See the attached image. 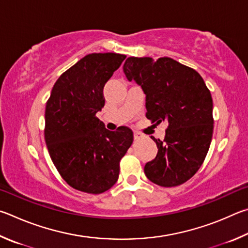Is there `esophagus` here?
I'll list each match as a JSON object with an SVG mask.
<instances>
[{
  "instance_id": "34e87169",
  "label": "esophagus",
  "mask_w": 248,
  "mask_h": 248,
  "mask_svg": "<svg viewBox=\"0 0 248 248\" xmlns=\"http://www.w3.org/2000/svg\"><path fill=\"white\" fill-rule=\"evenodd\" d=\"M142 136L140 135V133H134V138H135V140H140V138H141Z\"/></svg>"
}]
</instances>
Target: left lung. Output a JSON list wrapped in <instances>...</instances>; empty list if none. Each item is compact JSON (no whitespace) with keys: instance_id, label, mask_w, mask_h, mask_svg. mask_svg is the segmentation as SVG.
Returning a JSON list of instances; mask_svg holds the SVG:
<instances>
[{"instance_id":"1","label":"left lung","mask_w":248,"mask_h":248,"mask_svg":"<svg viewBox=\"0 0 248 248\" xmlns=\"http://www.w3.org/2000/svg\"><path fill=\"white\" fill-rule=\"evenodd\" d=\"M124 74L146 94V117L166 122L163 140H155L158 154L145 166L153 183L173 187L194 176L209 150L214 117L212 98L202 77L171 58H134L125 61Z\"/></svg>"}]
</instances>
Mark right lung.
Instances as JSON below:
<instances>
[{
    "label": "right lung",
    "instance_id": "obj_1",
    "mask_svg": "<svg viewBox=\"0 0 248 248\" xmlns=\"http://www.w3.org/2000/svg\"><path fill=\"white\" fill-rule=\"evenodd\" d=\"M126 58L91 53L59 77L46 106L45 140L52 162L73 188L101 194L116 183L120 161L133 132L108 131L95 114L104 106L103 87Z\"/></svg>",
    "mask_w": 248,
    "mask_h": 248
}]
</instances>
